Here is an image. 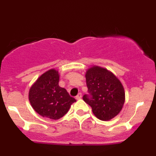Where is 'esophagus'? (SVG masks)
<instances>
[{
	"mask_svg": "<svg viewBox=\"0 0 156 156\" xmlns=\"http://www.w3.org/2000/svg\"><path fill=\"white\" fill-rule=\"evenodd\" d=\"M81 97H82L81 93H78V94L76 96V100H80V98H81Z\"/></svg>",
	"mask_w": 156,
	"mask_h": 156,
	"instance_id": "obj_1",
	"label": "esophagus"
}]
</instances>
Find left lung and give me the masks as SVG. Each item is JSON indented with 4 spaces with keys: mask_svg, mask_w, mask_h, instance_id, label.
<instances>
[{
    "mask_svg": "<svg viewBox=\"0 0 156 156\" xmlns=\"http://www.w3.org/2000/svg\"><path fill=\"white\" fill-rule=\"evenodd\" d=\"M86 80L89 94L83 100L93 114L103 121L116 117L125 103V90L119 79L104 68L93 67L87 70Z\"/></svg>",
    "mask_w": 156,
    "mask_h": 156,
    "instance_id": "obj_1",
    "label": "left lung"
}]
</instances>
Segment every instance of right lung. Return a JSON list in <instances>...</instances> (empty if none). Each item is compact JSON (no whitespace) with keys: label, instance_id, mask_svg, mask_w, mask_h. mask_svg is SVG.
<instances>
[{"label":"right lung","instance_id":"add662e5","mask_svg":"<svg viewBox=\"0 0 156 156\" xmlns=\"http://www.w3.org/2000/svg\"><path fill=\"white\" fill-rule=\"evenodd\" d=\"M58 71L50 69L37 79L29 91V101L35 112L44 117L58 119L70 108L76 99L58 86Z\"/></svg>","mask_w":156,"mask_h":156}]
</instances>
